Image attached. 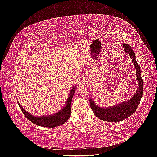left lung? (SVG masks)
I'll use <instances>...</instances> for the list:
<instances>
[{"label":"left lung","instance_id":"obj_1","mask_svg":"<svg viewBox=\"0 0 157 157\" xmlns=\"http://www.w3.org/2000/svg\"><path fill=\"white\" fill-rule=\"evenodd\" d=\"M122 45L124 50L126 52V53L129 54L132 62L134 64L139 87L137 90V92L130 99L127 101L118 104L115 106L107 108L99 107L96 105V103L92 99H90V107H91L94 115L99 119L109 122L122 121L132 115L138 107L142 95H143V80L141 78L140 67L136 61L134 52L127 44H122Z\"/></svg>","mask_w":157,"mask_h":157}]
</instances>
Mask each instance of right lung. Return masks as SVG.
Here are the masks:
<instances>
[{
    "mask_svg": "<svg viewBox=\"0 0 157 157\" xmlns=\"http://www.w3.org/2000/svg\"><path fill=\"white\" fill-rule=\"evenodd\" d=\"M75 92V88H71L70 91V95L67 101H66V103L65 104V106L58 112L53 114L52 115L49 116H33L31 115L30 113L27 112L25 109L21 106V105H20L19 102L17 103L23 113L24 114V115L26 117L27 119H29L31 122L33 123V124L42 127L54 128L56 126L62 125L70 118L71 112V101H72V98Z\"/></svg>",
    "mask_w": 157,
    "mask_h": 157,
    "instance_id": "right-lung-1",
    "label": "right lung"
}]
</instances>
